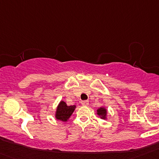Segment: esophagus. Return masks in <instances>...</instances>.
<instances>
[{"label": "esophagus", "instance_id": "34e87169", "mask_svg": "<svg viewBox=\"0 0 159 159\" xmlns=\"http://www.w3.org/2000/svg\"><path fill=\"white\" fill-rule=\"evenodd\" d=\"M81 104L82 105H84V106H87V105H89V101H87V100L81 101Z\"/></svg>", "mask_w": 159, "mask_h": 159}]
</instances>
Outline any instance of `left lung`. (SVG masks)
Here are the masks:
<instances>
[{"mask_svg":"<svg viewBox=\"0 0 159 159\" xmlns=\"http://www.w3.org/2000/svg\"><path fill=\"white\" fill-rule=\"evenodd\" d=\"M107 113H108V111H107V109L105 107H100L97 110V115L102 119H106Z\"/></svg>","mask_w":159,"mask_h":159,"instance_id":"left-lung-1","label":"left lung"}]
</instances>
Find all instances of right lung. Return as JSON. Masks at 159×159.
I'll use <instances>...</instances> for the list:
<instances>
[{
	"mask_svg": "<svg viewBox=\"0 0 159 159\" xmlns=\"http://www.w3.org/2000/svg\"><path fill=\"white\" fill-rule=\"evenodd\" d=\"M76 106L75 105H70L68 106L67 104L64 101H61L59 105H57V109L55 112V118L56 119L60 120L62 121H67L72 113L75 111Z\"/></svg>",
	"mask_w": 159,
	"mask_h": 159,
	"instance_id": "add662e5",
	"label": "right lung"
}]
</instances>
